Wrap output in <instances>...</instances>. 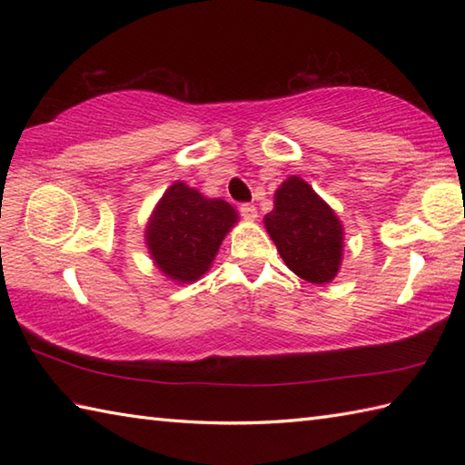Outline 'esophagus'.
I'll return each mask as SVG.
<instances>
[{"label": "esophagus", "instance_id": "esophagus-1", "mask_svg": "<svg viewBox=\"0 0 465 465\" xmlns=\"http://www.w3.org/2000/svg\"><path fill=\"white\" fill-rule=\"evenodd\" d=\"M240 213L243 215V220H248V222L258 220V210H255L253 203H242L240 205Z\"/></svg>", "mask_w": 465, "mask_h": 465}]
</instances>
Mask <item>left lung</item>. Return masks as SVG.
Returning a JSON list of instances; mask_svg holds the SVG:
<instances>
[{"mask_svg":"<svg viewBox=\"0 0 465 465\" xmlns=\"http://www.w3.org/2000/svg\"><path fill=\"white\" fill-rule=\"evenodd\" d=\"M265 230L285 265L310 283H330L340 272L343 225L302 177L292 175L275 192Z\"/></svg>","mask_w":465,"mask_h":465,"instance_id":"obj_1","label":"left lung"}]
</instances>
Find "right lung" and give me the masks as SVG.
<instances>
[{
	"mask_svg": "<svg viewBox=\"0 0 465 465\" xmlns=\"http://www.w3.org/2000/svg\"><path fill=\"white\" fill-rule=\"evenodd\" d=\"M238 212L223 200L202 195L183 182L167 187L145 227L155 268L177 283H192L212 268Z\"/></svg>",
	"mask_w": 465,
	"mask_h": 465,
	"instance_id": "1",
	"label": "right lung"
}]
</instances>
